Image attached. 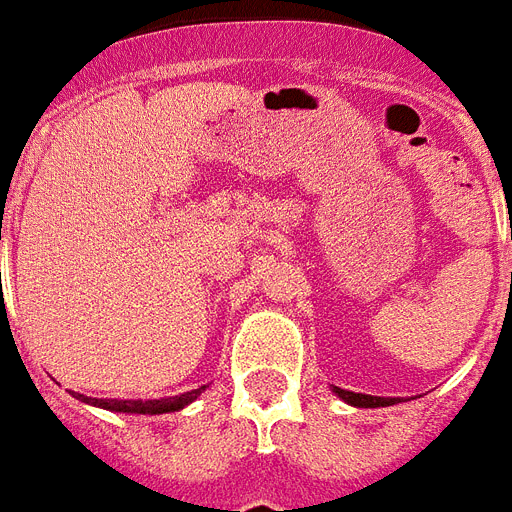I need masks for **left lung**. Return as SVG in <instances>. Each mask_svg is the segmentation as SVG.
Wrapping results in <instances>:
<instances>
[{
    "mask_svg": "<svg viewBox=\"0 0 512 512\" xmlns=\"http://www.w3.org/2000/svg\"><path fill=\"white\" fill-rule=\"evenodd\" d=\"M337 396L350 406H361V409H377V406H393L396 404V398H380V396H366V393H350V390L342 388H332Z\"/></svg>",
    "mask_w": 512,
    "mask_h": 512,
    "instance_id": "8db88e82",
    "label": "left lung"
}]
</instances>
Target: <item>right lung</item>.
Listing matches in <instances>:
<instances>
[{"instance_id": "1", "label": "right lung", "mask_w": 512, "mask_h": 512, "mask_svg": "<svg viewBox=\"0 0 512 512\" xmlns=\"http://www.w3.org/2000/svg\"><path fill=\"white\" fill-rule=\"evenodd\" d=\"M207 388V385H201L196 390H188V393H180V396L172 398H159V401H119V398H87L82 393H71L74 398L84 401V404L100 406V409H108V412H127V414H167V412H177V409H183L191 401L201 396V390Z\"/></svg>"}]
</instances>
